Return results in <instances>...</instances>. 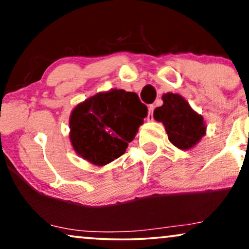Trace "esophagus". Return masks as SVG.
<instances>
[{"mask_svg": "<svg viewBox=\"0 0 249 249\" xmlns=\"http://www.w3.org/2000/svg\"><path fill=\"white\" fill-rule=\"evenodd\" d=\"M154 110H155V106L150 105L149 106V112H148V121H154Z\"/></svg>", "mask_w": 249, "mask_h": 249, "instance_id": "34e87169", "label": "esophagus"}]
</instances>
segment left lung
I'll return each instance as SVG.
<instances>
[{"label":"left lung","mask_w":249,"mask_h":249,"mask_svg":"<svg viewBox=\"0 0 249 249\" xmlns=\"http://www.w3.org/2000/svg\"><path fill=\"white\" fill-rule=\"evenodd\" d=\"M164 105L154 111V118L165 125L168 140L182 150L190 149L206 133L204 119L192 110L181 95L166 93Z\"/></svg>","instance_id":"left-lung-1"}]
</instances>
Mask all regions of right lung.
Listing matches in <instances>:
<instances>
[{
	"label": "right lung",
	"instance_id": "1",
	"mask_svg": "<svg viewBox=\"0 0 249 249\" xmlns=\"http://www.w3.org/2000/svg\"><path fill=\"white\" fill-rule=\"evenodd\" d=\"M147 115V106L134 92L114 89L95 94L71 112L72 147L92 164L110 163L126 151Z\"/></svg>",
	"mask_w": 249,
	"mask_h": 249
}]
</instances>
